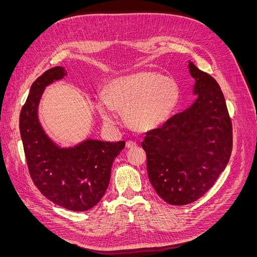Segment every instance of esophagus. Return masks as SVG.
Returning a JSON list of instances; mask_svg holds the SVG:
<instances>
[{
	"instance_id": "obj_1",
	"label": "esophagus",
	"mask_w": 257,
	"mask_h": 257,
	"mask_svg": "<svg viewBox=\"0 0 257 257\" xmlns=\"http://www.w3.org/2000/svg\"><path fill=\"white\" fill-rule=\"evenodd\" d=\"M136 147H137V143L131 142V141L126 142V148H127V149H133V148H136Z\"/></svg>"
}]
</instances>
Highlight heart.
I'll use <instances>...</instances> for the list:
<instances>
[{
    "mask_svg": "<svg viewBox=\"0 0 257 257\" xmlns=\"http://www.w3.org/2000/svg\"><path fill=\"white\" fill-rule=\"evenodd\" d=\"M180 99V89L175 80L143 69L115 77L107 83L105 94H96L94 104L107 124L118 120L114 109H124L127 125L136 132L160 127L173 114Z\"/></svg>",
    "mask_w": 257,
    "mask_h": 257,
    "instance_id": "1",
    "label": "heart"
}]
</instances>
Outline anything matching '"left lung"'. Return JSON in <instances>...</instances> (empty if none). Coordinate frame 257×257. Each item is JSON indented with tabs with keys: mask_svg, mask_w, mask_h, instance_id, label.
<instances>
[{
	"mask_svg": "<svg viewBox=\"0 0 257 257\" xmlns=\"http://www.w3.org/2000/svg\"><path fill=\"white\" fill-rule=\"evenodd\" d=\"M196 99L143 142L149 180L166 203L197 200L226 167L232 147L231 122L219 83L189 61Z\"/></svg>",
	"mask_w": 257,
	"mask_h": 257,
	"instance_id": "obj_1",
	"label": "left lung"
}]
</instances>
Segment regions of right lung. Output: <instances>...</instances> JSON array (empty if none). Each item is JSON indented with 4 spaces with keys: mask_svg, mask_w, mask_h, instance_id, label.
<instances>
[{
    "mask_svg": "<svg viewBox=\"0 0 257 257\" xmlns=\"http://www.w3.org/2000/svg\"><path fill=\"white\" fill-rule=\"evenodd\" d=\"M66 75L64 67L56 66L33 82L20 112V135L31 178L43 195L65 209L85 211L104 196L112 163L125 142L88 138L73 147H61L47 135L38 106L46 87Z\"/></svg>",
    "mask_w": 257,
    "mask_h": 257,
    "instance_id": "1",
    "label": "right lung"
}]
</instances>
